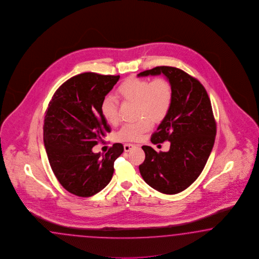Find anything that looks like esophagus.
<instances>
[{"label":"esophagus","instance_id":"1","mask_svg":"<svg viewBox=\"0 0 259 259\" xmlns=\"http://www.w3.org/2000/svg\"><path fill=\"white\" fill-rule=\"evenodd\" d=\"M136 146H137L136 145H133V144H125V145H124V150H125L126 152H128V151H131L133 148H135Z\"/></svg>","mask_w":259,"mask_h":259}]
</instances>
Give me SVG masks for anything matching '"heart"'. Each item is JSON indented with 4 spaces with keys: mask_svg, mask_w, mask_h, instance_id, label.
<instances>
[{
    "mask_svg": "<svg viewBox=\"0 0 259 259\" xmlns=\"http://www.w3.org/2000/svg\"><path fill=\"white\" fill-rule=\"evenodd\" d=\"M118 99L123 102L136 104V115L139 119L126 124L117 133V139L123 142H137L147 133L153 122L159 123L165 118L172 108L174 89L164 78L148 80L132 77L124 80L116 89ZM100 113L110 125L119 121L118 103L108 96L100 103Z\"/></svg>",
    "mask_w": 259,
    "mask_h": 259,
    "instance_id": "obj_1",
    "label": "heart"
}]
</instances>
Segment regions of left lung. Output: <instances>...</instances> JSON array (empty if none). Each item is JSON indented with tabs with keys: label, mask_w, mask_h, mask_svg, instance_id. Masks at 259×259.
<instances>
[{
	"label": "left lung",
	"mask_w": 259,
	"mask_h": 259,
	"mask_svg": "<svg viewBox=\"0 0 259 259\" xmlns=\"http://www.w3.org/2000/svg\"><path fill=\"white\" fill-rule=\"evenodd\" d=\"M163 74L172 84L174 101L168 115L152 134L154 145L170 142L167 152L142 146L146 159L139 166L142 178L156 191L176 194L199 177L212 150L216 122L205 87L199 80L172 67H157L138 77Z\"/></svg>",
	"instance_id": "obj_1"
}]
</instances>
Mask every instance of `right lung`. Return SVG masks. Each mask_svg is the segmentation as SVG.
I'll use <instances>...</instances> for the list:
<instances>
[{
  "instance_id": "obj_1",
  "label": "right lung",
  "mask_w": 259,
  "mask_h": 259,
  "mask_svg": "<svg viewBox=\"0 0 259 259\" xmlns=\"http://www.w3.org/2000/svg\"><path fill=\"white\" fill-rule=\"evenodd\" d=\"M120 76L94 72L76 75L56 90L46 111L43 139L48 159L67 192L89 197L113 178V163L124 151L113 144L105 155L92 148L111 128L100 113V103Z\"/></svg>"
}]
</instances>
